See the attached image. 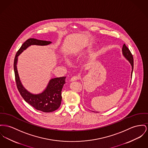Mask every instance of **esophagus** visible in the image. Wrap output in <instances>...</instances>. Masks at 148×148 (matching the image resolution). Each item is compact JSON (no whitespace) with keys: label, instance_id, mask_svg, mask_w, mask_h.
<instances>
[{"label":"esophagus","instance_id":"1","mask_svg":"<svg viewBox=\"0 0 148 148\" xmlns=\"http://www.w3.org/2000/svg\"><path fill=\"white\" fill-rule=\"evenodd\" d=\"M79 79V77H78V76H73V77H72L71 79V82H73V81H76V80H77Z\"/></svg>","mask_w":148,"mask_h":148}]
</instances>
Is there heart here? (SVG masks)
Segmentation results:
<instances>
[{
	"label": "heart",
	"mask_w": 148,
	"mask_h": 148,
	"mask_svg": "<svg viewBox=\"0 0 148 148\" xmlns=\"http://www.w3.org/2000/svg\"><path fill=\"white\" fill-rule=\"evenodd\" d=\"M84 52V49H79L75 50L73 51L72 52V53L71 54V57L72 58H75V57L79 56L80 54H81L82 53H83ZM64 62L65 64L67 65V66H69L70 65V62H69L68 59H64Z\"/></svg>",
	"instance_id": "b5f03b06"
}]
</instances>
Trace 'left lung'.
Listing matches in <instances>:
<instances>
[{"instance_id":"8db88e82","label":"left lung","mask_w":148,"mask_h":148,"mask_svg":"<svg viewBox=\"0 0 148 148\" xmlns=\"http://www.w3.org/2000/svg\"><path fill=\"white\" fill-rule=\"evenodd\" d=\"M122 54L123 56V57L128 60L130 62V63L131 64V66H132V71H131V79H132V72H133V69H134V58H133V56L131 53V51H130V50L128 49V48L126 46V45L124 44L122 47Z\"/></svg>"}]
</instances>
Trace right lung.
<instances>
[{
	"label": "right lung",
	"instance_id": "obj_1",
	"mask_svg": "<svg viewBox=\"0 0 148 148\" xmlns=\"http://www.w3.org/2000/svg\"><path fill=\"white\" fill-rule=\"evenodd\" d=\"M51 41L40 40L34 38L27 40L17 52L14 60V71L17 87L23 99L34 108L43 112H51L59 108L62 101V90L66 77L50 79L47 88L41 93L34 94L25 89L21 83L18 75L17 64L18 57L31 45H48Z\"/></svg>",
	"mask_w": 148,
	"mask_h": 148
}]
</instances>
